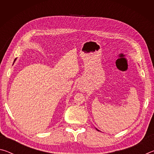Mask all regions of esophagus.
<instances>
[{
	"label": "esophagus",
	"mask_w": 154,
	"mask_h": 154,
	"mask_svg": "<svg viewBox=\"0 0 154 154\" xmlns=\"http://www.w3.org/2000/svg\"><path fill=\"white\" fill-rule=\"evenodd\" d=\"M77 88L78 90L82 91V92H83V91L86 90V87H85V85L84 84V83L82 82H79V83L77 84Z\"/></svg>",
	"instance_id": "1"
}]
</instances>
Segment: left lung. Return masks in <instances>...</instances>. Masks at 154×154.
<instances>
[{"label":"left lung","instance_id":"8db88e82","mask_svg":"<svg viewBox=\"0 0 154 154\" xmlns=\"http://www.w3.org/2000/svg\"><path fill=\"white\" fill-rule=\"evenodd\" d=\"M96 130H98V131H100V130H98L97 128H96Z\"/></svg>","mask_w":154,"mask_h":154}]
</instances>
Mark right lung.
Instances as JSON below:
<instances>
[{
    "instance_id": "1",
    "label": "right lung",
    "mask_w": 154,
    "mask_h": 154,
    "mask_svg": "<svg viewBox=\"0 0 154 154\" xmlns=\"http://www.w3.org/2000/svg\"><path fill=\"white\" fill-rule=\"evenodd\" d=\"M15 60H16V58H15V60H14V62H15Z\"/></svg>"
}]
</instances>
